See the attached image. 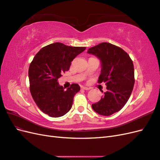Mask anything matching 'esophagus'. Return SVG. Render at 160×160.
<instances>
[{
  "label": "esophagus",
  "mask_w": 160,
  "mask_h": 160,
  "mask_svg": "<svg viewBox=\"0 0 160 160\" xmlns=\"http://www.w3.org/2000/svg\"><path fill=\"white\" fill-rule=\"evenodd\" d=\"M81 89H84V90H89L90 88H88V87H84V86H82L81 87Z\"/></svg>",
  "instance_id": "1"
}]
</instances>
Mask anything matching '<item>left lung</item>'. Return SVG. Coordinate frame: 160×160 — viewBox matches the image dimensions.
Here are the masks:
<instances>
[{"label":"left lung","instance_id":"8db88e82","mask_svg":"<svg viewBox=\"0 0 160 160\" xmlns=\"http://www.w3.org/2000/svg\"><path fill=\"white\" fill-rule=\"evenodd\" d=\"M88 51L100 59L102 69L98 83H105L108 90L92 108L101 115H111L123 108L132 94L135 83L133 61L122 48L109 42H101Z\"/></svg>","mask_w":160,"mask_h":160}]
</instances>
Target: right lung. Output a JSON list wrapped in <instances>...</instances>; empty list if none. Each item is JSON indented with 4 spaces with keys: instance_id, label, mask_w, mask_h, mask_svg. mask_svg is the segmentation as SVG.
Here are the masks:
<instances>
[{
    "instance_id": "right-lung-1",
    "label": "right lung",
    "mask_w": 160,
    "mask_h": 160,
    "mask_svg": "<svg viewBox=\"0 0 160 160\" xmlns=\"http://www.w3.org/2000/svg\"><path fill=\"white\" fill-rule=\"evenodd\" d=\"M85 49L61 42L52 43L42 48L31 62L28 69L31 94L38 108L50 117H61L71 109L80 86L72 83L64 90L58 79L69 71L71 61Z\"/></svg>"
}]
</instances>
